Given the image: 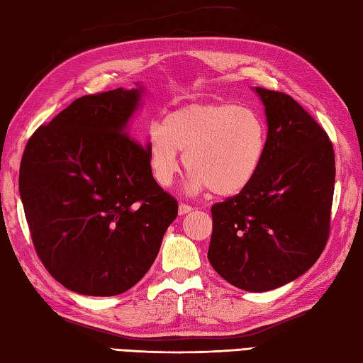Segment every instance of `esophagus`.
Masks as SVG:
<instances>
[{"instance_id": "1", "label": "esophagus", "mask_w": 363, "mask_h": 363, "mask_svg": "<svg viewBox=\"0 0 363 363\" xmlns=\"http://www.w3.org/2000/svg\"><path fill=\"white\" fill-rule=\"evenodd\" d=\"M189 212H191V207H190L189 204L181 203V204H179V215H186V213H189Z\"/></svg>"}]
</instances>
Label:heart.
<instances>
[{"label": "heart", "mask_w": 363, "mask_h": 363, "mask_svg": "<svg viewBox=\"0 0 363 363\" xmlns=\"http://www.w3.org/2000/svg\"><path fill=\"white\" fill-rule=\"evenodd\" d=\"M146 151L154 179L169 187L181 169L190 174L189 191L211 189L218 196L240 194L259 173L267 151V128L256 112L233 104L184 106L152 125Z\"/></svg>", "instance_id": "1"}]
</instances>
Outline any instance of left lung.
I'll return each mask as SVG.
<instances>
[{
	"instance_id": "left-lung-1",
	"label": "left lung",
	"mask_w": 363,
	"mask_h": 363,
	"mask_svg": "<svg viewBox=\"0 0 363 363\" xmlns=\"http://www.w3.org/2000/svg\"><path fill=\"white\" fill-rule=\"evenodd\" d=\"M265 106L267 151L248 187L212 206L209 259L246 291L295 281L321 256L335 182L328 134L291 96L254 89Z\"/></svg>"
}]
</instances>
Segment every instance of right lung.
Returning a JSON list of instances; mask_svg holds the SVG:
<instances>
[{
	"mask_svg": "<svg viewBox=\"0 0 363 363\" xmlns=\"http://www.w3.org/2000/svg\"><path fill=\"white\" fill-rule=\"evenodd\" d=\"M143 87L78 98L23 152L18 189L37 256L65 289L115 296L151 268L176 199L130 137Z\"/></svg>",
	"mask_w": 363,
	"mask_h": 363,
	"instance_id": "right-lung-1",
	"label": "right lung"
}]
</instances>
